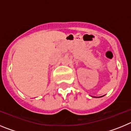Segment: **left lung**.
Listing matches in <instances>:
<instances>
[{
    "label": "left lung",
    "mask_w": 131,
    "mask_h": 131,
    "mask_svg": "<svg viewBox=\"0 0 131 131\" xmlns=\"http://www.w3.org/2000/svg\"><path fill=\"white\" fill-rule=\"evenodd\" d=\"M104 96H98V97H94V98H100V97H102Z\"/></svg>",
    "instance_id": "left-lung-1"
}]
</instances>
